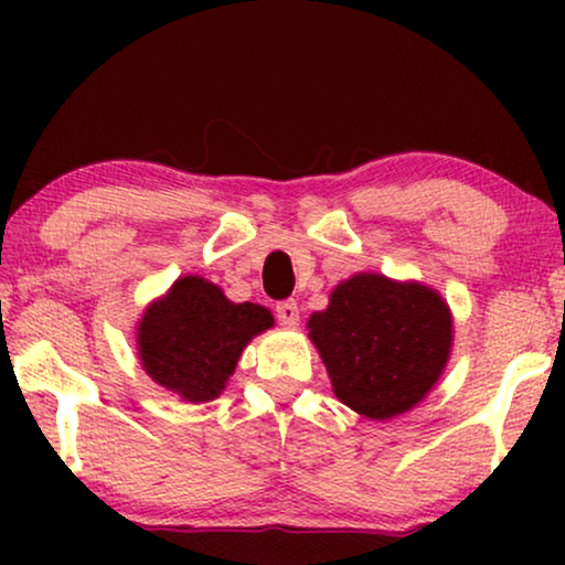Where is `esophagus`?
Returning a JSON list of instances; mask_svg holds the SVG:
<instances>
[{"label": "esophagus", "mask_w": 565, "mask_h": 565, "mask_svg": "<svg viewBox=\"0 0 565 565\" xmlns=\"http://www.w3.org/2000/svg\"><path fill=\"white\" fill-rule=\"evenodd\" d=\"M275 316H277V321L282 323V327H296L298 319H300L298 303H296V300H280V303L275 306Z\"/></svg>", "instance_id": "esophagus-1"}]
</instances>
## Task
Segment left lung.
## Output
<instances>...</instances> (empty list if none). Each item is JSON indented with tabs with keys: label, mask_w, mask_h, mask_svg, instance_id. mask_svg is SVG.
Wrapping results in <instances>:
<instances>
[{
	"label": "left lung",
	"mask_w": 565,
	"mask_h": 565,
	"mask_svg": "<svg viewBox=\"0 0 565 565\" xmlns=\"http://www.w3.org/2000/svg\"><path fill=\"white\" fill-rule=\"evenodd\" d=\"M334 396L367 419L408 412L443 375L452 316L439 292L360 273L331 290L327 311L308 319Z\"/></svg>",
	"instance_id": "8db88e82"
}]
</instances>
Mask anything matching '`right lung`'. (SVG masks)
Returning a JSON list of instances; mask_svg holds the SVG:
<instances>
[{"mask_svg": "<svg viewBox=\"0 0 565 565\" xmlns=\"http://www.w3.org/2000/svg\"><path fill=\"white\" fill-rule=\"evenodd\" d=\"M257 303H231L218 285L180 277L138 323V358L159 385L190 404L221 396L252 337L273 329Z\"/></svg>", "mask_w": 565, "mask_h": 565, "instance_id": "add662e5", "label": "right lung"}]
</instances>
